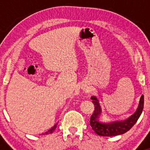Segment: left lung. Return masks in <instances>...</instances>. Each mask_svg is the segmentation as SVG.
I'll list each match as a JSON object with an SVG mask.
<instances>
[{"mask_svg":"<svg viewBox=\"0 0 150 150\" xmlns=\"http://www.w3.org/2000/svg\"><path fill=\"white\" fill-rule=\"evenodd\" d=\"M91 99L93 100L92 103L94 105V111L90 118V125L93 130L97 135L104 136V137L122 135L128 131L135 124L138 118H140L144 106V96L142 95L137 111L131 116L129 117L128 119L123 120V121L103 123L99 119L100 113H101L99 101L95 97H92Z\"/></svg>","mask_w":150,"mask_h":150,"instance_id":"1","label":"left lung"}]
</instances>
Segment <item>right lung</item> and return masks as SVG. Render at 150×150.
<instances>
[{"label": "right lung", "mask_w": 150, "mask_h": 150, "mask_svg": "<svg viewBox=\"0 0 150 150\" xmlns=\"http://www.w3.org/2000/svg\"><path fill=\"white\" fill-rule=\"evenodd\" d=\"M56 126H57V124L53 125L52 128L50 129V130H48V132H46V134H51V133H52V132L55 130V129L56 128Z\"/></svg>", "instance_id": "1"}]
</instances>
